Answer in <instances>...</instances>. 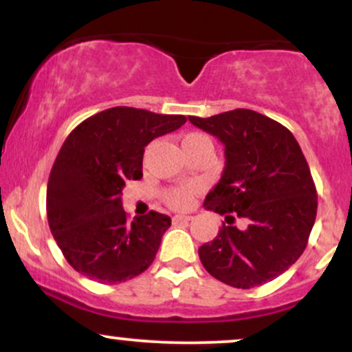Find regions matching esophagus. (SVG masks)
I'll use <instances>...</instances> for the list:
<instances>
[{"mask_svg":"<svg viewBox=\"0 0 352 352\" xmlns=\"http://www.w3.org/2000/svg\"><path fill=\"white\" fill-rule=\"evenodd\" d=\"M192 220V217L190 215H175L172 218L173 223H182V221H190Z\"/></svg>","mask_w":352,"mask_h":352,"instance_id":"1","label":"esophagus"}]
</instances>
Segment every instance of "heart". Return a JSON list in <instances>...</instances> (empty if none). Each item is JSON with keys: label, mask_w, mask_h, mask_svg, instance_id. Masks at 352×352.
I'll list each match as a JSON object with an SVG mask.
<instances>
[{"label": "heart", "mask_w": 352, "mask_h": 352, "mask_svg": "<svg viewBox=\"0 0 352 352\" xmlns=\"http://www.w3.org/2000/svg\"><path fill=\"white\" fill-rule=\"evenodd\" d=\"M200 139H207V137H205L204 134H197V132H193V134L185 135L184 145L197 142V140H200ZM195 193H197L195 185H184V187L168 188L167 192L164 193V200H165V204L170 205L172 208L184 210V208H188L190 205H192Z\"/></svg>", "instance_id": "b5f03b06"}]
</instances>
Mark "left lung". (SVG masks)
Wrapping results in <instances>:
<instances>
[{
  "mask_svg": "<svg viewBox=\"0 0 352 352\" xmlns=\"http://www.w3.org/2000/svg\"><path fill=\"white\" fill-rule=\"evenodd\" d=\"M188 119L220 139L227 159L204 201L227 223L199 248L201 265L233 288L265 285L301 256L316 220L318 193L300 144L285 125L250 109Z\"/></svg>",
  "mask_w": 352,
  "mask_h": 352,
  "instance_id": "1",
  "label": "left lung"
}]
</instances>
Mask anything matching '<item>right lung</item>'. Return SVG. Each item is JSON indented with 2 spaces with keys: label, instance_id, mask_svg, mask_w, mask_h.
Returning <instances> with one entry per match:
<instances>
[{
  "label": "right lung",
  "instance_id": "right-lung-1",
  "mask_svg": "<svg viewBox=\"0 0 352 352\" xmlns=\"http://www.w3.org/2000/svg\"><path fill=\"white\" fill-rule=\"evenodd\" d=\"M185 122V116L120 106L82 120L67 135L51 168L46 210L52 236L76 272L116 285L152 265L170 217L152 210L131 221L122 188L142 179L145 145Z\"/></svg>",
  "mask_w": 352,
  "mask_h": 352
}]
</instances>
